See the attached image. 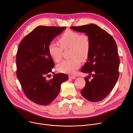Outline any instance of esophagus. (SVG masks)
<instances>
[{"label": "esophagus", "mask_w": 133, "mask_h": 133, "mask_svg": "<svg viewBox=\"0 0 133 133\" xmlns=\"http://www.w3.org/2000/svg\"><path fill=\"white\" fill-rule=\"evenodd\" d=\"M69 78L74 79L76 78V76H74V75H69Z\"/></svg>", "instance_id": "obj_1"}]
</instances>
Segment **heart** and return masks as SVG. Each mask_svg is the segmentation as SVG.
Listing matches in <instances>:
<instances>
[{"instance_id":"b5f03b06","label":"heart","mask_w":133,"mask_h":133,"mask_svg":"<svg viewBox=\"0 0 133 133\" xmlns=\"http://www.w3.org/2000/svg\"><path fill=\"white\" fill-rule=\"evenodd\" d=\"M60 45L51 42L48 46L49 54L55 61L59 62L62 57L63 49H70L71 59L63 60L57 66L58 70L64 73L74 74L80 67L82 60H86L90 52V39L87 34H80L72 30H67L59 39Z\"/></svg>"}]
</instances>
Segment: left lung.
I'll return each instance as SVG.
<instances>
[{
    "mask_svg": "<svg viewBox=\"0 0 133 133\" xmlns=\"http://www.w3.org/2000/svg\"><path fill=\"white\" fill-rule=\"evenodd\" d=\"M71 28L87 34L91 43L87 61L81 71L93 78L89 81L85 78L86 86L81 93L90 102L101 101L113 90L119 76L120 59L116 44L110 34L95 24Z\"/></svg>",
    "mask_w": 133,
    "mask_h": 133,
    "instance_id": "1",
    "label": "left lung"
}]
</instances>
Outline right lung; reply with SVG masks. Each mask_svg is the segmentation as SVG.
<instances>
[{
  "label": "right lung",
  "instance_id": "right-lung-1",
  "mask_svg": "<svg viewBox=\"0 0 133 133\" xmlns=\"http://www.w3.org/2000/svg\"><path fill=\"white\" fill-rule=\"evenodd\" d=\"M65 27L39 26L22 40L17 53V76L24 93L31 101L47 105L58 96L62 82L68 80L66 74H54L50 80L46 75L54 67L49 54V44Z\"/></svg>",
  "mask_w": 133,
  "mask_h": 133
}]
</instances>
